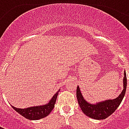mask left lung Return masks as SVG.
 <instances>
[{"label":"left lung","instance_id":"obj_1","mask_svg":"<svg viewBox=\"0 0 129 129\" xmlns=\"http://www.w3.org/2000/svg\"><path fill=\"white\" fill-rule=\"evenodd\" d=\"M124 75V80H123L124 89L121 92V94L117 97L116 99L106 100L105 102H100L96 104H91L87 102L83 98L79 88L77 86V98L79 105L83 111V113L89 117L95 119H106V117L110 116L111 114L113 113L117 107L119 106V104H121L126 93L127 79H126V75L125 71Z\"/></svg>","mask_w":129,"mask_h":129}]
</instances>
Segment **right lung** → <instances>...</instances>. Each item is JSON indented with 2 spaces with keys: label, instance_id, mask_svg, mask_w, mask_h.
<instances>
[{
  "label": "right lung",
  "instance_id": "add662e5",
  "mask_svg": "<svg viewBox=\"0 0 129 129\" xmlns=\"http://www.w3.org/2000/svg\"><path fill=\"white\" fill-rule=\"evenodd\" d=\"M59 91L56 92L48 104L43 106H33L27 108H17L12 106V108L15 110L17 113L21 114L22 116L25 117L27 119H31V120H37V119H42L43 117L48 116L52 109L54 107V104L56 102L57 95Z\"/></svg>",
  "mask_w": 129,
  "mask_h": 129
}]
</instances>
